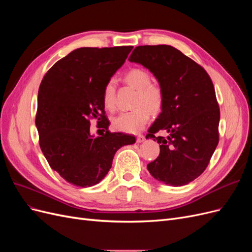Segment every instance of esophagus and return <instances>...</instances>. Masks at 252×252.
I'll return each mask as SVG.
<instances>
[{
    "mask_svg": "<svg viewBox=\"0 0 252 252\" xmlns=\"http://www.w3.org/2000/svg\"><path fill=\"white\" fill-rule=\"evenodd\" d=\"M144 140H145V136L142 134H139L138 136H136V143H142V142H144Z\"/></svg>",
    "mask_w": 252,
    "mask_h": 252,
    "instance_id": "esophagus-1",
    "label": "esophagus"
}]
</instances>
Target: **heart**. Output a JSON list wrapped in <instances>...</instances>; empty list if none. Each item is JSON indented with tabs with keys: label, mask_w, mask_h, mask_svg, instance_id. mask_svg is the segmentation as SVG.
I'll return each mask as SVG.
<instances>
[{
	"label": "heart",
	"mask_w": 252,
	"mask_h": 252,
	"mask_svg": "<svg viewBox=\"0 0 252 252\" xmlns=\"http://www.w3.org/2000/svg\"><path fill=\"white\" fill-rule=\"evenodd\" d=\"M125 79L135 89H138L135 106L138 108L131 111L121 112L112 119V127L119 131L136 133L141 131L151 113H158L164 104V91L158 84L151 83L150 73L143 68H132ZM103 104L106 109L116 108V81L110 79L105 84L103 90Z\"/></svg>",
	"instance_id": "heart-1"
}]
</instances>
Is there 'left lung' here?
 Wrapping results in <instances>:
<instances>
[{"label": "left lung", "mask_w": 252, "mask_h": 252, "mask_svg": "<svg viewBox=\"0 0 252 252\" xmlns=\"http://www.w3.org/2000/svg\"><path fill=\"white\" fill-rule=\"evenodd\" d=\"M129 61L147 68L164 91L162 111L146 135L158 141L159 155L147 169L166 185H187L204 172L219 144L212 81L202 66L169 45L138 46ZM159 130L169 136L156 137Z\"/></svg>", "instance_id": "obj_1"}]
</instances>
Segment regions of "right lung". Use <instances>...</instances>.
<instances>
[{
    "label": "right lung",
    "mask_w": 252,
    "mask_h": 252,
    "mask_svg": "<svg viewBox=\"0 0 252 252\" xmlns=\"http://www.w3.org/2000/svg\"><path fill=\"white\" fill-rule=\"evenodd\" d=\"M132 48H78L59 60L41 82L35 117L40 147L51 168L74 186L100 183L116 152L135 143L132 135L108 130L103 104L105 84ZM94 117L103 121L102 137L90 132Z\"/></svg>",
    "instance_id": "add662e5"
}]
</instances>
